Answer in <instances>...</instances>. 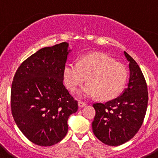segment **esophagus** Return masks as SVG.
I'll return each instance as SVG.
<instances>
[{
	"label": "esophagus",
	"mask_w": 158,
	"mask_h": 158,
	"mask_svg": "<svg viewBox=\"0 0 158 158\" xmlns=\"http://www.w3.org/2000/svg\"><path fill=\"white\" fill-rule=\"evenodd\" d=\"M78 106H79V107H83L86 106V103L83 101H78Z\"/></svg>",
	"instance_id": "obj_1"
}]
</instances>
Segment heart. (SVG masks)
<instances>
[{
	"mask_svg": "<svg viewBox=\"0 0 158 158\" xmlns=\"http://www.w3.org/2000/svg\"><path fill=\"white\" fill-rule=\"evenodd\" d=\"M89 83L78 91L84 97L97 96L100 100H111L122 93L128 78L126 66L103 53L84 54L78 63L69 62L63 69L65 85L74 92L85 81Z\"/></svg>",
	"mask_w": 158,
	"mask_h": 158,
	"instance_id": "obj_1",
	"label": "heart"
}]
</instances>
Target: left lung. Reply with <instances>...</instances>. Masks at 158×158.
Listing matches in <instances>:
<instances>
[{
  "label": "left lung",
  "instance_id": "8db88e82",
  "mask_svg": "<svg viewBox=\"0 0 158 158\" xmlns=\"http://www.w3.org/2000/svg\"><path fill=\"white\" fill-rule=\"evenodd\" d=\"M124 55L129 62L127 88L117 98L93 104L96 110L92 124L93 133L103 143L112 146H120L136 135L147 109L148 91L144 76L126 51Z\"/></svg>",
  "mask_w": 158,
  "mask_h": 158
}]
</instances>
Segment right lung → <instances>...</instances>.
<instances>
[{"label":"right lung","mask_w":158,"mask_h":158,"mask_svg":"<svg viewBox=\"0 0 158 158\" xmlns=\"http://www.w3.org/2000/svg\"><path fill=\"white\" fill-rule=\"evenodd\" d=\"M69 43L44 47L19 65L11 89V109L28 140L51 146L64 139L67 120L77 111V101L63 85Z\"/></svg>","instance_id":"add662e5"}]
</instances>
